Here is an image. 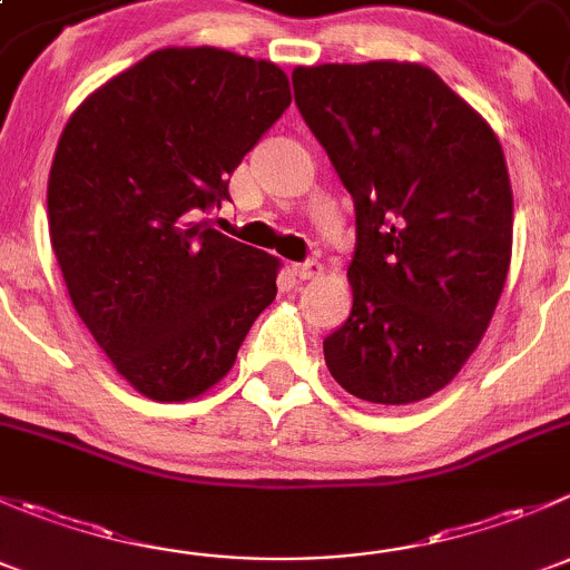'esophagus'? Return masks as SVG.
I'll list each match as a JSON object with an SVG mask.
<instances>
[{"mask_svg": "<svg viewBox=\"0 0 570 570\" xmlns=\"http://www.w3.org/2000/svg\"><path fill=\"white\" fill-rule=\"evenodd\" d=\"M292 273H295L301 281H312V278H317V275H322V264L317 262V258H308V262L292 264Z\"/></svg>", "mask_w": 570, "mask_h": 570, "instance_id": "esophagus-1", "label": "esophagus"}]
</instances>
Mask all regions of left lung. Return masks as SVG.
I'll return each mask as SVG.
<instances>
[{
  "mask_svg": "<svg viewBox=\"0 0 570 570\" xmlns=\"http://www.w3.org/2000/svg\"><path fill=\"white\" fill-rule=\"evenodd\" d=\"M295 105L355 204L353 312L322 350L333 381L407 405L461 372L513 250V193L491 126L411 62L295 68Z\"/></svg>",
  "mask_w": 570,
  "mask_h": 570,
  "instance_id": "8db88e82",
  "label": "left lung"
}]
</instances>
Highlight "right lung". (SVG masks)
<instances>
[{"label": "right lung", "mask_w": 570, "mask_h": 570, "mask_svg": "<svg viewBox=\"0 0 570 570\" xmlns=\"http://www.w3.org/2000/svg\"><path fill=\"white\" fill-rule=\"evenodd\" d=\"M289 101L273 62L159 49L62 129L46 193L51 248L77 314L151 400L215 386L278 292V258L198 217L228 200V178Z\"/></svg>", "instance_id": "1"}]
</instances>
